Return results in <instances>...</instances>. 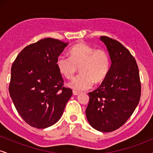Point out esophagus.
<instances>
[{"label": "esophagus", "instance_id": "1", "mask_svg": "<svg viewBox=\"0 0 153 153\" xmlns=\"http://www.w3.org/2000/svg\"><path fill=\"white\" fill-rule=\"evenodd\" d=\"M73 95H75V96H77V95H79L80 94V92H79V91H73Z\"/></svg>", "mask_w": 153, "mask_h": 153}]
</instances>
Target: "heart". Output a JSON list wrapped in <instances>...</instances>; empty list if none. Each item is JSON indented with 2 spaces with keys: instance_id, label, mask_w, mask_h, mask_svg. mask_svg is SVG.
Returning a JSON list of instances; mask_svg holds the SVG:
<instances>
[{
  "instance_id": "b5f03b06",
  "label": "heart",
  "mask_w": 153,
  "mask_h": 153,
  "mask_svg": "<svg viewBox=\"0 0 153 153\" xmlns=\"http://www.w3.org/2000/svg\"><path fill=\"white\" fill-rule=\"evenodd\" d=\"M68 54L69 57L59 56L56 65L60 74L68 80L74 78L79 68L81 73L70 83L72 88L86 90L94 82L99 83L106 78L111 67L110 55L106 50L79 42L70 49Z\"/></svg>"
}]
</instances>
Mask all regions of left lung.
<instances>
[{
    "label": "left lung",
    "mask_w": 153,
    "mask_h": 153,
    "mask_svg": "<svg viewBox=\"0 0 153 153\" xmlns=\"http://www.w3.org/2000/svg\"><path fill=\"white\" fill-rule=\"evenodd\" d=\"M109 53L111 65L106 78L97 89L88 93L85 114L96 130L109 132L128 120L138 105L141 82L136 60L117 40L101 36Z\"/></svg>",
    "instance_id": "obj_1"
}]
</instances>
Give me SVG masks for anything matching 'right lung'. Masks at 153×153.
<instances>
[{"label":"right lung","instance_id":"right-lung-1","mask_svg":"<svg viewBox=\"0 0 153 153\" xmlns=\"http://www.w3.org/2000/svg\"><path fill=\"white\" fill-rule=\"evenodd\" d=\"M68 43L45 38L26 46L11 67L9 94L28 124L44 129L60 119L73 91L64 87L57 57Z\"/></svg>","mask_w":153,"mask_h":153}]
</instances>
